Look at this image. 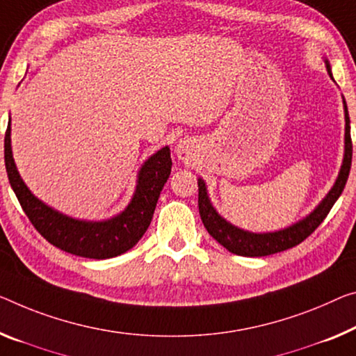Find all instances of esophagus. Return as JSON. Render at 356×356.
<instances>
[{"label":"esophagus","instance_id":"34e87169","mask_svg":"<svg viewBox=\"0 0 356 356\" xmlns=\"http://www.w3.org/2000/svg\"><path fill=\"white\" fill-rule=\"evenodd\" d=\"M177 154L181 161H188L191 157V143H188V141H179L177 146Z\"/></svg>","mask_w":356,"mask_h":356}]
</instances>
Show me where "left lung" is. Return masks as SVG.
Returning <instances> with one entry per match:
<instances>
[{
	"instance_id": "left-lung-1",
	"label": "left lung",
	"mask_w": 356,
	"mask_h": 356,
	"mask_svg": "<svg viewBox=\"0 0 356 356\" xmlns=\"http://www.w3.org/2000/svg\"><path fill=\"white\" fill-rule=\"evenodd\" d=\"M327 73L331 74L330 63L326 60ZM343 109H346V154H343V162L341 167V173L336 179L332 189L327 193V195L321 200V204L310 213L307 218L302 221L293 224L291 227L283 229L278 232H269V234H253L242 231V229L232 226L226 220L218 215L216 210L213 209L210 204L209 195H207L205 183L199 179V213L202 218V222L209 234L218 243H221L224 248L231 251L234 254L238 256H250V258H258V256H267L273 253H280L288 248H293L304 242L309 235L315 231L316 227L323 222L327 213L336 204L339 195L342 194L346 183L348 179L350 167H352V136H350V118L347 103L343 100Z\"/></svg>"
}]
</instances>
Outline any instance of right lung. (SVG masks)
Wrapping results in <instances>:
<instances>
[{
  "instance_id": "1",
  "label": "right lung",
  "mask_w": 356,
  "mask_h": 356,
  "mask_svg": "<svg viewBox=\"0 0 356 356\" xmlns=\"http://www.w3.org/2000/svg\"><path fill=\"white\" fill-rule=\"evenodd\" d=\"M4 163L15 195L33 226L49 243L90 259H108L129 251L149 227L161 191L172 172L170 147L165 146L145 162L132 202L121 215L108 221L73 220L52 210L30 193L15 168L10 149V122L4 135Z\"/></svg>"
}]
</instances>
